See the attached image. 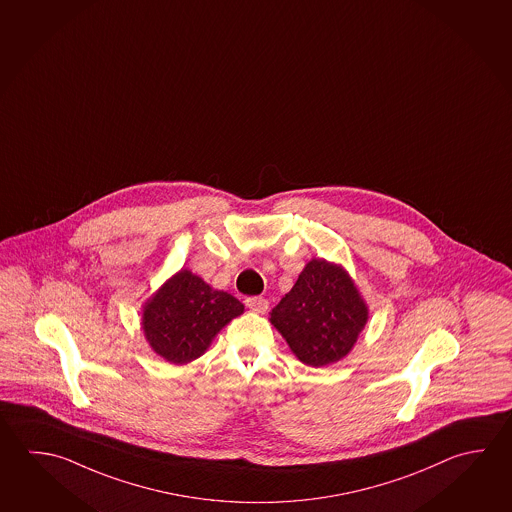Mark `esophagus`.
Returning <instances> with one entry per match:
<instances>
[{"label": "esophagus", "instance_id": "34e87169", "mask_svg": "<svg viewBox=\"0 0 512 512\" xmlns=\"http://www.w3.org/2000/svg\"><path fill=\"white\" fill-rule=\"evenodd\" d=\"M245 305L254 310V312H265L269 308V301L261 296H251V298L245 299Z\"/></svg>", "mask_w": 512, "mask_h": 512}]
</instances>
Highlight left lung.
<instances>
[{
	"mask_svg": "<svg viewBox=\"0 0 512 512\" xmlns=\"http://www.w3.org/2000/svg\"><path fill=\"white\" fill-rule=\"evenodd\" d=\"M368 308L341 267L312 260L296 285L270 312V323L301 363L326 366L352 350Z\"/></svg>",
	"mask_w": 512,
	"mask_h": 512,
	"instance_id": "8db88e82",
	"label": "left lung"
}]
</instances>
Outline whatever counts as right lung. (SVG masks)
Listing matches in <instances>:
<instances>
[{"mask_svg":"<svg viewBox=\"0 0 512 512\" xmlns=\"http://www.w3.org/2000/svg\"><path fill=\"white\" fill-rule=\"evenodd\" d=\"M242 312L243 305L234 296L180 270L149 299L142 325L160 357L186 364L204 354L214 335Z\"/></svg>","mask_w":512,"mask_h":512,"instance_id":"1","label":"right lung"}]
</instances>
